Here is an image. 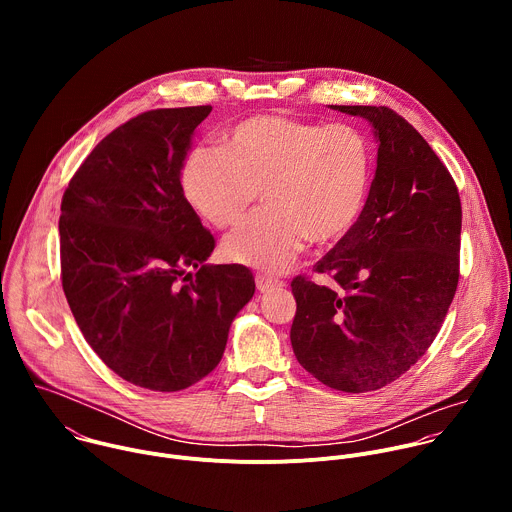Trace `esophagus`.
Masks as SVG:
<instances>
[{
	"instance_id": "obj_1",
	"label": "esophagus",
	"mask_w": 512,
	"mask_h": 512,
	"mask_svg": "<svg viewBox=\"0 0 512 512\" xmlns=\"http://www.w3.org/2000/svg\"><path fill=\"white\" fill-rule=\"evenodd\" d=\"M255 283H257V289L261 291V294H271V291H277L285 285L283 281H279L275 277H269V275H257Z\"/></svg>"
}]
</instances>
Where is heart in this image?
Masks as SVG:
<instances>
[{
	"instance_id": "b5f03b06",
	"label": "heart",
	"mask_w": 512,
	"mask_h": 512,
	"mask_svg": "<svg viewBox=\"0 0 512 512\" xmlns=\"http://www.w3.org/2000/svg\"><path fill=\"white\" fill-rule=\"evenodd\" d=\"M375 170L369 137L350 123H314L255 115L227 135L225 148L194 150L182 172L190 204L225 237L227 261L277 273L302 253L308 239L336 243L350 233L367 204Z\"/></svg>"
}]
</instances>
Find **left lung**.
<instances>
[{
  "mask_svg": "<svg viewBox=\"0 0 512 512\" xmlns=\"http://www.w3.org/2000/svg\"><path fill=\"white\" fill-rule=\"evenodd\" d=\"M373 127L377 170L356 225L304 275L291 348L330 389L377 391L425 354L440 332L460 277L462 204L454 178L419 131L389 107L330 105Z\"/></svg>",
  "mask_w": 512,
  "mask_h": 512,
  "instance_id": "8db88e82",
  "label": "left lung"
}]
</instances>
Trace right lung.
Listing matches in <instances>:
<instances>
[{"mask_svg":"<svg viewBox=\"0 0 512 512\" xmlns=\"http://www.w3.org/2000/svg\"><path fill=\"white\" fill-rule=\"evenodd\" d=\"M210 105L145 111L111 131L60 204V277L85 340L127 383L182 391L223 358L255 294L243 265H208L214 237L180 184Z\"/></svg>","mask_w":512,"mask_h":512,"instance_id":"add662e5","label":"right lung"}]
</instances>
